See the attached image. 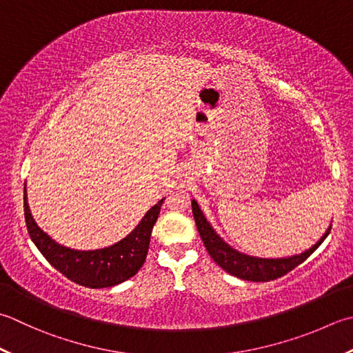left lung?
<instances>
[{
    "mask_svg": "<svg viewBox=\"0 0 353 353\" xmlns=\"http://www.w3.org/2000/svg\"><path fill=\"white\" fill-rule=\"evenodd\" d=\"M192 206V214H194V220L197 225V230L200 237L203 240V245L206 251L211 255V259L216 261V263L225 269L228 274L234 275V277L248 280V281H271L279 277H283L288 272H291L294 268L301 265L310 254H312L316 248H319L324 239L329 236L332 226H329L327 232L324 234L319 243L314 245L309 251L301 255H294V257L289 259H279V260H265V259H255L250 257V255L240 254L236 250L228 246L225 241L220 239L211 225L206 222L205 216L200 211L199 205L196 200L191 202Z\"/></svg>",
    "mask_w": 353,
    "mask_h": 353,
    "instance_id": "obj_1",
    "label": "left lung"
}]
</instances>
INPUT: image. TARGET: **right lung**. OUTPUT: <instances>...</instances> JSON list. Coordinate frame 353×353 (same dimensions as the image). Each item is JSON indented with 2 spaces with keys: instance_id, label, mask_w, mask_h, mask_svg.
Returning a JSON list of instances; mask_svg holds the SVG:
<instances>
[{
  "instance_id": "right-lung-1",
  "label": "right lung",
  "mask_w": 353,
  "mask_h": 353,
  "mask_svg": "<svg viewBox=\"0 0 353 353\" xmlns=\"http://www.w3.org/2000/svg\"><path fill=\"white\" fill-rule=\"evenodd\" d=\"M162 202L163 199L145 214L141 223L125 239L113 246L96 251H74L54 243L34 223L26 194L24 217L30 239L48 263L76 285L99 289L119 285L136 275L142 268Z\"/></svg>"
}]
</instances>
